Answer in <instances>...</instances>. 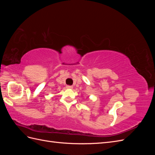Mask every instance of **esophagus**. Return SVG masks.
<instances>
[{"instance_id":"esophagus-1","label":"esophagus","mask_w":155,"mask_h":155,"mask_svg":"<svg viewBox=\"0 0 155 155\" xmlns=\"http://www.w3.org/2000/svg\"><path fill=\"white\" fill-rule=\"evenodd\" d=\"M66 88H68V89H72V88H73V87H72V86H70V85H67V86L66 87Z\"/></svg>"}]
</instances>
